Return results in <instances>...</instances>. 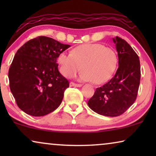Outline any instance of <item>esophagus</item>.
Returning a JSON list of instances; mask_svg holds the SVG:
<instances>
[{
	"label": "esophagus",
	"instance_id": "34e87169",
	"mask_svg": "<svg viewBox=\"0 0 156 156\" xmlns=\"http://www.w3.org/2000/svg\"><path fill=\"white\" fill-rule=\"evenodd\" d=\"M69 86H70V87H81L82 86V84H76V83H74V82H70V83H69Z\"/></svg>",
	"mask_w": 156,
	"mask_h": 156
}]
</instances>
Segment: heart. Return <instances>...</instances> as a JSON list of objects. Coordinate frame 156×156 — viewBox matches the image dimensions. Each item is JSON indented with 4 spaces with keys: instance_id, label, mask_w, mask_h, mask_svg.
Returning a JSON list of instances; mask_svg holds the SVG:
<instances>
[{
    "instance_id": "heart-1",
    "label": "heart",
    "mask_w": 156,
    "mask_h": 156,
    "mask_svg": "<svg viewBox=\"0 0 156 156\" xmlns=\"http://www.w3.org/2000/svg\"><path fill=\"white\" fill-rule=\"evenodd\" d=\"M57 62L65 77H73L82 67L81 80L101 84L114 75L119 59L114 49L100 43H86L76 47L71 53L62 52Z\"/></svg>"
}]
</instances>
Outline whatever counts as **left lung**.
Segmentation results:
<instances>
[{"mask_svg":"<svg viewBox=\"0 0 156 156\" xmlns=\"http://www.w3.org/2000/svg\"><path fill=\"white\" fill-rule=\"evenodd\" d=\"M118 52L119 67L114 77L96 89L89 100L91 110L106 116L123 114L136 101L140 80L139 57L126 40L113 38Z\"/></svg>","mask_w":156,"mask_h":156,"instance_id":"obj_1","label":"left lung"}]
</instances>
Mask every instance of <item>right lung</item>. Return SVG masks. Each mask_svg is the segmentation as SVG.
I'll return each mask as SVG.
<instances>
[{
    "instance_id": "obj_1",
    "label": "right lung",
    "mask_w": 156,
    "mask_h": 156,
    "mask_svg": "<svg viewBox=\"0 0 156 156\" xmlns=\"http://www.w3.org/2000/svg\"><path fill=\"white\" fill-rule=\"evenodd\" d=\"M69 47L40 36L17 51L8 78L17 105L25 113L33 116H45L60 105L69 84L59 73L57 59Z\"/></svg>"
}]
</instances>
